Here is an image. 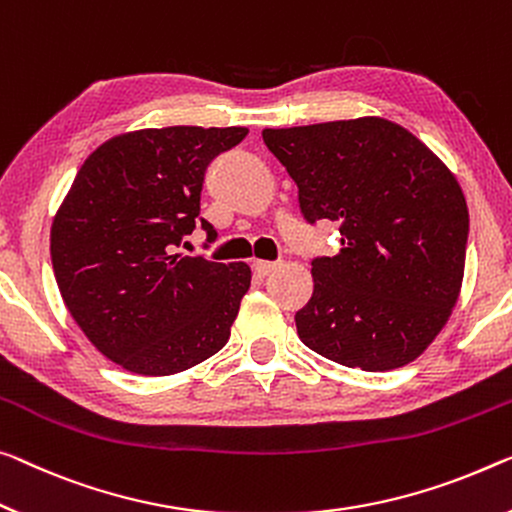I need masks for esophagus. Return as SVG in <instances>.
<instances>
[{
  "label": "esophagus",
  "mask_w": 512,
  "mask_h": 512,
  "mask_svg": "<svg viewBox=\"0 0 512 512\" xmlns=\"http://www.w3.org/2000/svg\"><path fill=\"white\" fill-rule=\"evenodd\" d=\"M279 267V261H254V272L261 274V277H265V274H270L272 270H277Z\"/></svg>",
  "instance_id": "obj_1"
}]
</instances>
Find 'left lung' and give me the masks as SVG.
Wrapping results in <instances>:
<instances>
[{
    "mask_svg": "<svg viewBox=\"0 0 512 512\" xmlns=\"http://www.w3.org/2000/svg\"><path fill=\"white\" fill-rule=\"evenodd\" d=\"M263 141L297 183L306 222L341 231V251L311 261L302 343L368 373L410 364L460 295L469 210L458 180L384 119L263 130Z\"/></svg>",
    "mask_w": 512,
    "mask_h": 512,
    "instance_id": "left-lung-1",
    "label": "left lung"
}]
</instances>
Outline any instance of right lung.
<instances>
[{"instance_id": "obj_1", "label": "right lung", "mask_w": 512, "mask_h": 512, "mask_svg": "<svg viewBox=\"0 0 512 512\" xmlns=\"http://www.w3.org/2000/svg\"><path fill=\"white\" fill-rule=\"evenodd\" d=\"M247 128L174 125L114 137L89 155L52 224L61 297L96 348L139 375H174L229 341L251 270L176 254L201 212L208 164Z\"/></svg>"}]
</instances>
